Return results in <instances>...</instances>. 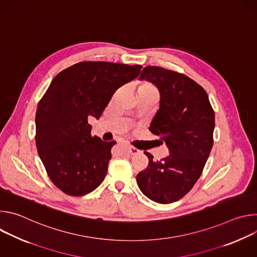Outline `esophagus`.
<instances>
[{"mask_svg":"<svg viewBox=\"0 0 257 257\" xmlns=\"http://www.w3.org/2000/svg\"><path fill=\"white\" fill-rule=\"evenodd\" d=\"M128 152H129V154L132 155V156H135V155H138V154L141 153L140 150L134 148V146H128Z\"/></svg>","mask_w":257,"mask_h":257,"instance_id":"1","label":"esophagus"}]
</instances>
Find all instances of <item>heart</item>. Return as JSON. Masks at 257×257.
Instances as JSON below:
<instances>
[{
  "label": "heart",
  "mask_w": 257,
  "mask_h": 257,
  "mask_svg": "<svg viewBox=\"0 0 257 257\" xmlns=\"http://www.w3.org/2000/svg\"><path fill=\"white\" fill-rule=\"evenodd\" d=\"M139 91H145V92H157V89L152 85H143L140 87Z\"/></svg>",
  "instance_id": "heart-1"
}]
</instances>
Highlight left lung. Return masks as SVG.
<instances>
[{
    "label": "left lung",
    "mask_w": 257,
    "mask_h": 257,
    "mask_svg": "<svg viewBox=\"0 0 257 257\" xmlns=\"http://www.w3.org/2000/svg\"><path fill=\"white\" fill-rule=\"evenodd\" d=\"M160 90V108L150 131L160 136L170 155L160 161L148 152V168L138 173L141 192L159 203L186 195L199 179L213 144L214 112L206 91L183 73L146 66L140 74Z\"/></svg>",
    "instance_id": "8db88e82"
}]
</instances>
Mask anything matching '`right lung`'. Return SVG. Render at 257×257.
Returning <instances> with one entry per match:
<instances>
[{"mask_svg":"<svg viewBox=\"0 0 257 257\" xmlns=\"http://www.w3.org/2000/svg\"><path fill=\"white\" fill-rule=\"evenodd\" d=\"M141 65L85 61L61 71L39 102L35 143L54 185L82 196L103 181L116 141L91 136L90 116L98 119L114 92L136 78Z\"/></svg>","mask_w":257,"mask_h":257,"instance_id":"1","label":"right lung"}]
</instances>
